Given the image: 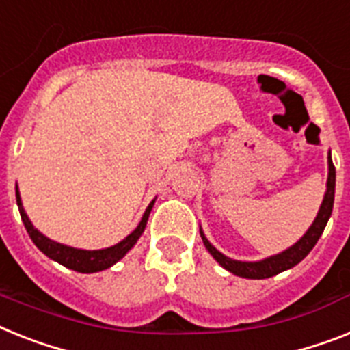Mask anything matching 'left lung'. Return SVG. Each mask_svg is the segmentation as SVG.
<instances>
[{"instance_id": "left-lung-1", "label": "left lung", "mask_w": 350, "mask_h": 350, "mask_svg": "<svg viewBox=\"0 0 350 350\" xmlns=\"http://www.w3.org/2000/svg\"><path fill=\"white\" fill-rule=\"evenodd\" d=\"M327 165H329V176H327V190H325V196H323V201L320 204V210H318V215L314 217L313 224L309 226V230L304 234V237H300V241L289 246L288 250H284L282 254L271 255L268 258H262V260H257V262H243V260H235V258H230L226 255H223L219 250H215L210 241L204 237L203 230L200 228L201 239H203L204 248L208 250L210 255L217 260V262L223 266L224 269H228L230 273L237 275V277L243 278H269L273 275L282 273L286 269L297 266L300 260H302L306 255L314 248V244L318 243L320 235L323 234V228L327 224L329 217L332 214V204H334V185H336V170L332 165L331 152L327 156Z\"/></svg>"}]
</instances>
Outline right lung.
Listing matches in <instances>:
<instances>
[{
	"instance_id": "obj_1",
	"label": "right lung",
	"mask_w": 350,
	"mask_h": 350,
	"mask_svg": "<svg viewBox=\"0 0 350 350\" xmlns=\"http://www.w3.org/2000/svg\"><path fill=\"white\" fill-rule=\"evenodd\" d=\"M16 201H18L19 214H21L23 224H25V228H27L30 239L33 241V244L41 250L42 254L52 258V260H55V262L73 269V271H79V273H95V271H102V269L111 268L113 264L118 262V260L135 246L136 241L140 239V235L144 234V230H146L147 219H149L150 210H152V204H154L156 200L150 201L149 206H147L146 210V214L142 217L140 224L127 235L126 239L120 241V243L115 244V246H109V248L104 250H79L48 239L46 235H42L39 230L33 228L32 221L28 219L27 212L23 208L21 196H19L18 189H16Z\"/></svg>"
}]
</instances>
